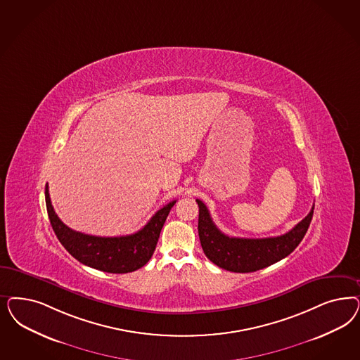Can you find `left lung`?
<instances>
[{
    "mask_svg": "<svg viewBox=\"0 0 360 360\" xmlns=\"http://www.w3.org/2000/svg\"><path fill=\"white\" fill-rule=\"evenodd\" d=\"M198 204V237L202 250L209 259L228 271L250 273L270 266L288 257L300 245L313 219L310 213L291 231L277 237L240 238L221 232L209 214L207 205Z\"/></svg>",
    "mask_w": 360,
    "mask_h": 360,
    "instance_id": "1",
    "label": "left lung"
}]
</instances>
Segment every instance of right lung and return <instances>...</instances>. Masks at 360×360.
Listing matches in <instances>:
<instances>
[{"label":"right lung","mask_w":360,"mask_h":360,"mask_svg":"<svg viewBox=\"0 0 360 360\" xmlns=\"http://www.w3.org/2000/svg\"><path fill=\"white\" fill-rule=\"evenodd\" d=\"M47 214L53 231L65 249L86 266L105 273H131L144 266L158 244L162 225L176 200L159 209L139 232L120 237H98L75 232L59 220L50 201L49 186L45 188Z\"/></svg>","instance_id":"1"}]
</instances>
